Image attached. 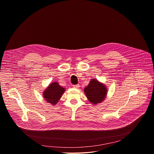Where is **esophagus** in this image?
<instances>
[{
    "instance_id": "obj_1",
    "label": "esophagus",
    "mask_w": 154,
    "mask_h": 154,
    "mask_svg": "<svg viewBox=\"0 0 154 154\" xmlns=\"http://www.w3.org/2000/svg\"><path fill=\"white\" fill-rule=\"evenodd\" d=\"M73 87L74 88H79L80 87V85L79 84H77V85H74Z\"/></svg>"
}]
</instances>
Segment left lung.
I'll list each match as a JSON object with an SVG mask.
<instances>
[{
	"instance_id": "left-lung-1",
	"label": "left lung",
	"mask_w": 154,
	"mask_h": 154,
	"mask_svg": "<svg viewBox=\"0 0 154 154\" xmlns=\"http://www.w3.org/2000/svg\"><path fill=\"white\" fill-rule=\"evenodd\" d=\"M84 91L88 100L94 104L101 103L107 94L105 85L95 79L90 81L88 85L84 89Z\"/></svg>"
}]
</instances>
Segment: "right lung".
Masks as SVG:
<instances>
[{
	"instance_id": "1",
	"label": "right lung",
	"mask_w": 154,
	"mask_h": 154,
	"mask_svg": "<svg viewBox=\"0 0 154 154\" xmlns=\"http://www.w3.org/2000/svg\"><path fill=\"white\" fill-rule=\"evenodd\" d=\"M64 91L65 89L58 83L53 82L44 91V97L48 103L54 105L58 102Z\"/></svg>"
}]
</instances>
